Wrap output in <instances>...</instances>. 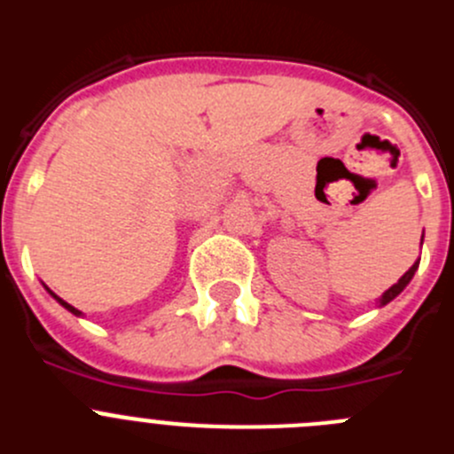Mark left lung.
<instances>
[{
    "mask_svg": "<svg viewBox=\"0 0 454 454\" xmlns=\"http://www.w3.org/2000/svg\"><path fill=\"white\" fill-rule=\"evenodd\" d=\"M419 262H420V259H419ZM419 262H416V263H414V266L409 268V270H407V272H404V275H403V277H400L398 282L393 284V286H391V288H388V291H384V295H382V298H380V307H384V304H388V302H391V300H393V298H398L400 293H403V291H404V286H407V284H409V282H411V277H414V272H416V270H419Z\"/></svg>",
    "mask_w": 454,
    "mask_h": 454,
    "instance_id": "obj_1",
    "label": "left lung"
}]
</instances>
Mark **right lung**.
Segmentation results:
<instances>
[{"label":"right lung","mask_w":454,"mask_h":454,"mask_svg":"<svg viewBox=\"0 0 454 454\" xmlns=\"http://www.w3.org/2000/svg\"><path fill=\"white\" fill-rule=\"evenodd\" d=\"M47 291H50V288H47ZM51 293V291H50ZM51 295H54V293H51ZM54 298L56 300H59V302H61L63 304V307H66L67 309V311H72V314H74V316H82V311H79V309H74V307H72V304H67L66 302V300H61V298H59V295H54Z\"/></svg>","instance_id":"right-lung-1"}]
</instances>
